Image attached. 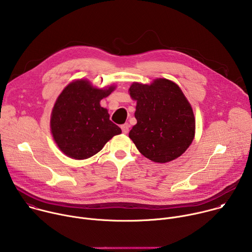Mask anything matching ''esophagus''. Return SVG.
Segmentation results:
<instances>
[{
	"instance_id": "obj_1",
	"label": "esophagus",
	"mask_w": 252,
	"mask_h": 252,
	"mask_svg": "<svg viewBox=\"0 0 252 252\" xmlns=\"http://www.w3.org/2000/svg\"><path fill=\"white\" fill-rule=\"evenodd\" d=\"M121 127H122L123 132L126 134V133L128 132V129H129V125H128V124H125V125H123Z\"/></svg>"
}]
</instances>
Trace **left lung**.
Returning a JSON list of instances; mask_svg holds the SVG:
<instances>
[{
    "label": "left lung",
    "instance_id": "8db88e82",
    "mask_svg": "<svg viewBox=\"0 0 252 252\" xmlns=\"http://www.w3.org/2000/svg\"><path fill=\"white\" fill-rule=\"evenodd\" d=\"M130 96L136 100V125L128 136L139 153L164 163L181 157L194 137L195 120L191 106L179 87L166 79L151 85L133 83Z\"/></svg>",
    "mask_w": 252,
    "mask_h": 252
}]
</instances>
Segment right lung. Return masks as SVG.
I'll return each instance as SVG.
<instances>
[{
  "instance_id": "add662e5",
  "label": "right lung",
  "mask_w": 252,
  "mask_h": 252,
  "mask_svg": "<svg viewBox=\"0 0 252 252\" xmlns=\"http://www.w3.org/2000/svg\"><path fill=\"white\" fill-rule=\"evenodd\" d=\"M115 87L94 88L89 81L70 83L59 95L51 118V128L61 151L76 159L97 154L122 129L110 120L99 101L110 95Z\"/></svg>"
}]
</instances>
